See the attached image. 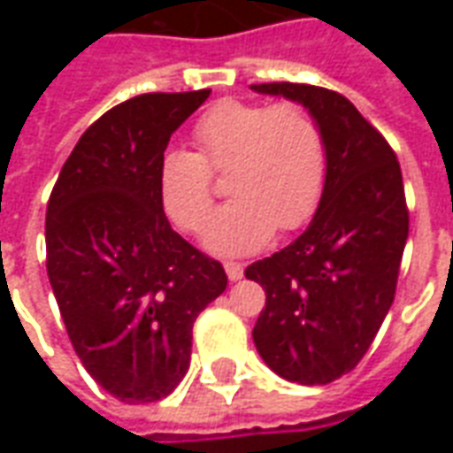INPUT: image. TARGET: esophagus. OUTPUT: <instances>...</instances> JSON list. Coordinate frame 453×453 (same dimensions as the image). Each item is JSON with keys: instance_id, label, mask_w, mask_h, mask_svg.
Segmentation results:
<instances>
[{"instance_id": "esophagus-1", "label": "esophagus", "mask_w": 453, "mask_h": 453, "mask_svg": "<svg viewBox=\"0 0 453 453\" xmlns=\"http://www.w3.org/2000/svg\"><path fill=\"white\" fill-rule=\"evenodd\" d=\"M226 274L230 281H240L242 274H245V266L240 265V262H226Z\"/></svg>"}]
</instances>
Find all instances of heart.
I'll list each match as a JSON object with an SVG mask.
<instances>
[{"mask_svg":"<svg viewBox=\"0 0 453 453\" xmlns=\"http://www.w3.org/2000/svg\"><path fill=\"white\" fill-rule=\"evenodd\" d=\"M191 140L196 152L167 150L159 157L157 196L174 226L196 233L213 203L211 172L227 169L233 198L208 220L211 252L250 255L276 227L298 230L315 216L327 184V145L305 106L223 99L198 116Z\"/></svg>","mask_w":453,"mask_h":453,"instance_id":"heart-1","label":"heart"}]
</instances>
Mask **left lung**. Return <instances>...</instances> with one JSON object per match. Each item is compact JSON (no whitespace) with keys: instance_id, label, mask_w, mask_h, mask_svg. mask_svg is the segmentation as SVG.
<instances>
[{"instance_id":"obj_1","label":"left lung","mask_w":453,"mask_h":453,"mask_svg":"<svg viewBox=\"0 0 453 453\" xmlns=\"http://www.w3.org/2000/svg\"><path fill=\"white\" fill-rule=\"evenodd\" d=\"M313 113L327 145V184L311 226L281 252L245 269L265 288L255 347L301 386L349 373L388 315L408 240L395 152L342 94L313 84H252Z\"/></svg>"}]
</instances>
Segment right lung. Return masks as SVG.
<instances>
[{"mask_svg": "<svg viewBox=\"0 0 453 453\" xmlns=\"http://www.w3.org/2000/svg\"><path fill=\"white\" fill-rule=\"evenodd\" d=\"M211 89L140 94L84 130L45 213V266L77 357L120 403L167 398L191 359L198 313L227 276L172 230L157 165Z\"/></svg>", "mask_w": 453, "mask_h": 453, "instance_id": "obj_1", "label": "right lung"}]
</instances>
